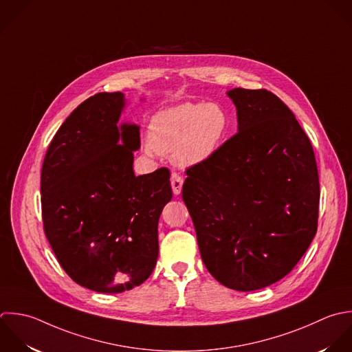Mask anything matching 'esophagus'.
<instances>
[{
	"label": "esophagus",
	"instance_id": "obj_1",
	"mask_svg": "<svg viewBox=\"0 0 352 352\" xmlns=\"http://www.w3.org/2000/svg\"><path fill=\"white\" fill-rule=\"evenodd\" d=\"M182 184H184L182 177L179 174H177V173H173L171 174V188H173V193L174 195H179L181 193Z\"/></svg>",
	"mask_w": 352,
	"mask_h": 352
}]
</instances>
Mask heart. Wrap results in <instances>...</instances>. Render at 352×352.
I'll return each mask as SVG.
<instances>
[{
    "label": "heart",
    "mask_w": 352,
    "mask_h": 352,
    "mask_svg": "<svg viewBox=\"0 0 352 352\" xmlns=\"http://www.w3.org/2000/svg\"><path fill=\"white\" fill-rule=\"evenodd\" d=\"M229 123L228 112L218 104H179L152 116L146 151L170 155L181 167L196 166L218 151Z\"/></svg>",
    "instance_id": "heart-1"
}]
</instances>
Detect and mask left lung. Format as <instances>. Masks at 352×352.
Segmentation results:
<instances>
[{"label":"left lung","instance_id":"1","mask_svg":"<svg viewBox=\"0 0 352 352\" xmlns=\"http://www.w3.org/2000/svg\"><path fill=\"white\" fill-rule=\"evenodd\" d=\"M237 134L186 170L182 199L201 259L222 285L241 292L284 278L310 247L320 181L311 142L272 91H226Z\"/></svg>","mask_w":352,"mask_h":352}]
</instances>
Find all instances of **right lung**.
<instances>
[{
    "mask_svg": "<svg viewBox=\"0 0 352 352\" xmlns=\"http://www.w3.org/2000/svg\"><path fill=\"white\" fill-rule=\"evenodd\" d=\"M124 94L83 101L53 137L41 173L46 239L80 287L122 294L141 285L159 255L157 225L171 200L170 171L135 177L140 126L119 123Z\"/></svg>",
    "mask_w": 352,
    "mask_h": 352,
    "instance_id": "1",
    "label": "right lung"
}]
</instances>
